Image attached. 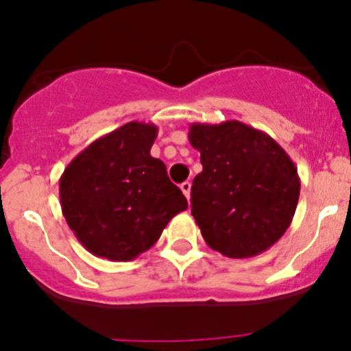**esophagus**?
Listing matches in <instances>:
<instances>
[{
    "mask_svg": "<svg viewBox=\"0 0 351 351\" xmlns=\"http://www.w3.org/2000/svg\"><path fill=\"white\" fill-rule=\"evenodd\" d=\"M180 189H182L183 195H185L190 200V192H192V183H190V182H183L182 185H180Z\"/></svg>",
    "mask_w": 351,
    "mask_h": 351,
    "instance_id": "esophagus-1",
    "label": "esophagus"
}]
</instances>
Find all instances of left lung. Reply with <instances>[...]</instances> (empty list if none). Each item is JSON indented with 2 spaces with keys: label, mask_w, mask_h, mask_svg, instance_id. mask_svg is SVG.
<instances>
[{
  "label": "left lung",
  "mask_w": 351,
  "mask_h": 351,
  "mask_svg": "<svg viewBox=\"0 0 351 351\" xmlns=\"http://www.w3.org/2000/svg\"><path fill=\"white\" fill-rule=\"evenodd\" d=\"M189 141L204 166L193 180L192 215L205 243L229 258L274 246L299 202L290 156L268 134L238 120L192 123Z\"/></svg>",
  "instance_id": "1"
}]
</instances>
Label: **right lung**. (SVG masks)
<instances>
[{
  "label": "right lung",
  "instance_id": "add662e5",
  "mask_svg": "<svg viewBox=\"0 0 351 351\" xmlns=\"http://www.w3.org/2000/svg\"><path fill=\"white\" fill-rule=\"evenodd\" d=\"M156 136L154 123L129 122L91 143L62 173V215L95 256L134 260L189 207L165 162L151 156Z\"/></svg>",
  "mask_w": 351,
  "mask_h": 351
}]
</instances>
